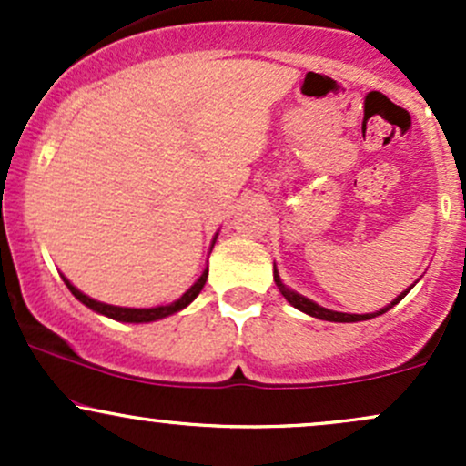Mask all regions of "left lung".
Wrapping results in <instances>:
<instances>
[{
    "instance_id": "obj_1",
    "label": "left lung",
    "mask_w": 466,
    "mask_h": 466,
    "mask_svg": "<svg viewBox=\"0 0 466 466\" xmlns=\"http://www.w3.org/2000/svg\"><path fill=\"white\" fill-rule=\"evenodd\" d=\"M274 280H276V287L280 289V293H282V296L287 298V302H289V304H293V307H296L298 311H302V313L311 315V318L326 319V322H363V319L377 318V315H381V313L390 311V309H392L394 304H399L400 300H403V298L408 296V293H410V289L414 287V285H411L410 289H405V291L400 293L399 298H394V302H390L388 307L379 309L377 313H363V315H355V313H339V311H330V309H324V307H319V304H315L313 300H309V298H304V296H300V293H296V291H293V289H289V287L285 285V282L280 280V276H278L276 267H274Z\"/></svg>"
}]
</instances>
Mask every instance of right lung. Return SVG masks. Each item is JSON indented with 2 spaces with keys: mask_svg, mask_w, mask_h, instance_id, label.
<instances>
[{
  "mask_svg": "<svg viewBox=\"0 0 466 466\" xmlns=\"http://www.w3.org/2000/svg\"><path fill=\"white\" fill-rule=\"evenodd\" d=\"M217 240V238H215ZM215 240H212V248H215ZM63 282H66L69 291H72V296L76 298L78 302H83L85 307H89L92 311L100 313V315H106V318L116 319V322H133V324H144V322H155V319H162V318H168V315L181 311V309H186L188 304L195 300L197 296H199V291L206 285L208 280V269H203V274L199 276V280L192 285L188 291L184 293V296L179 298V300L166 304V307H153V309H129V307H114V304H105V302H98L94 300V298L85 296L83 291H78L76 287L72 285V282L67 280L66 276H61Z\"/></svg>",
  "mask_w": 466,
  "mask_h": 466,
  "instance_id": "obj_1",
  "label": "right lung"
}]
</instances>
